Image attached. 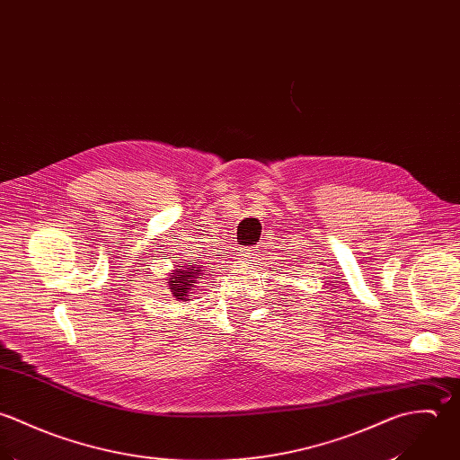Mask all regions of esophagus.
Here are the masks:
<instances>
[{
  "label": "esophagus",
  "instance_id": "esophagus-1",
  "mask_svg": "<svg viewBox=\"0 0 460 460\" xmlns=\"http://www.w3.org/2000/svg\"><path fill=\"white\" fill-rule=\"evenodd\" d=\"M238 256H240V260H243V263H249V261H256V258H258V249H254V247H249V249H242Z\"/></svg>",
  "mask_w": 460,
  "mask_h": 460
}]
</instances>
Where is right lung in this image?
I'll list each match as a JSON object with an SVG mask.
<instances>
[{
    "instance_id": "add662e5",
    "label": "right lung",
    "mask_w": 460,
    "mask_h": 460,
    "mask_svg": "<svg viewBox=\"0 0 460 460\" xmlns=\"http://www.w3.org/2000/svg\"><path fill=\"white\" fill-rule=\"evenodd\" d=\"M209 265V263H208ZM169 274V289L178 300H190L193 289L197 288L199 280H202L206 276V269L202 265H193L191 261H186L184 265H176L174 270Z\"/></svg>"
}]
</instances>
